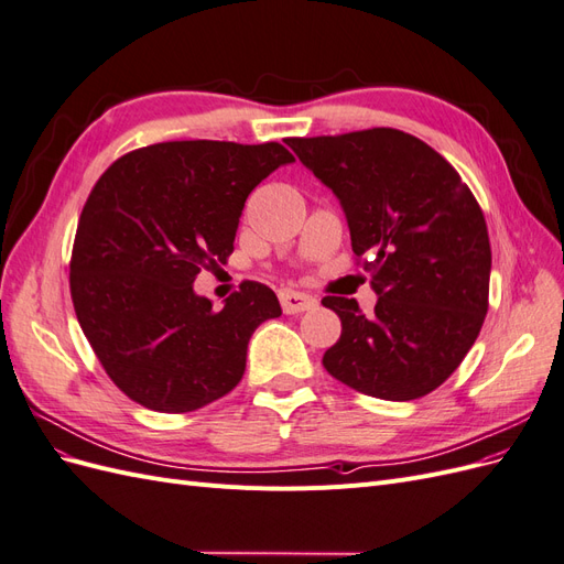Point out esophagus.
Returning a JSON list of instances; mask_svg holds the SVG:
<instances>
[{
    "label": "esophagus",
    "instance_id": "obj_1",
    "mask_svg": "<svg viewBox=\"0 0 564 564\" xmlns=\"http://www.w3.org/2000/svg\"><path fill=\"white\" fill-rule=\"evenodd\" d=\"M280 303H282V311L286 315H296V313H305L311 311L317 305V301L308 294L303 292H292V289H282L280 292Z\"/></svg>",
    "mask_w": 564,
    "mask_h": 564
}]
</instances>
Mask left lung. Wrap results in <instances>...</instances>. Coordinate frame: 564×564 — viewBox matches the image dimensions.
<instances>
[{"mask_svg": "<svg viewBox=\"0 0 564 564\" xmlns=\"http://www.w3.org/2000/svg\"><path fill=\"white\" fill-rule=\"evenodd\" d=\"M346 212L357 263L379 294L373 315L324 296L340 338L322 365L371 398L406 402L445 383L489 308L485 214L456 169L429 143L377 127L286 139Z\"/></svg>", "mask_w": 564, "mask_h": 564, "instance_id": "left-lung-1", "label": "left lung"}]
</instances>
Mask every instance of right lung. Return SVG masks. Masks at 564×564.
<instances>
[{
  "label": "right lung",
  "mask_w": 564,
  "mask_h": 564,
  "mask_svg": "<svg viewBox=\"0 0 564 564\" xmlns=\"http://www.w3.org/2000/svg\"><path fill=\"white\" fill-rule=\"evenodd\" d=\"M294 162L280 143L169 141L115 160L84 204L70 259L79 327L110 381L152 412L183 414L242 381L249 338L280 317L261 282L220 311L197 296L228 261L249 193Z\"/></svg>",
  "instance_id": "1"
}]
</instances>
